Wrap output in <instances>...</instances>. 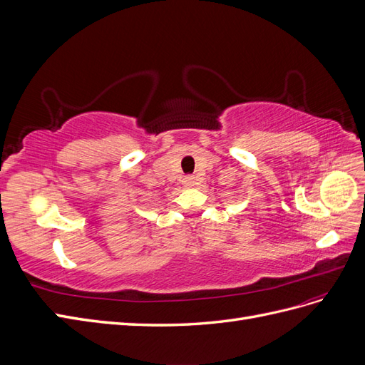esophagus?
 <instances>
[{
  "instance_id": "esophagus-1",
  "label": "esophagus",
  "mask_w": 365,
  "mask_h": 365,
  "mask_svg": "<svg viewBox=\"0 0 365 365\" xmlns=\"http://www.w3.org/2000/svg\"><path fill=\"white\" fill-rule=\"evenodd\" d=\"M196 178H195V176H185V185H193L196 181H195Z\"/></svg>"
}]
</instances>
